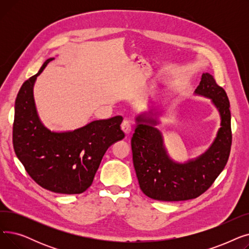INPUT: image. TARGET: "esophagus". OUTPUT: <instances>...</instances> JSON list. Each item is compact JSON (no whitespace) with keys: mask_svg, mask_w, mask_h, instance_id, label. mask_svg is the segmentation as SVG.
<instances>
[{"mask_svg":"<svg viewBox=\"0 0 249 249\" xmlns=\"http://www.w3.org/2000/svg\"><path fill=\"white\" fill-rule=\"evenodd\" d=\"M121 129H122V131L127 135V134H129L130 132H131L132 127H131V124H130L129 121L124 120L122 122V124H121Z\"/></svg>","mask_w":249,"mask_h":249,"instance_id":"obj_1","label":"esophagus"}]
</instances>
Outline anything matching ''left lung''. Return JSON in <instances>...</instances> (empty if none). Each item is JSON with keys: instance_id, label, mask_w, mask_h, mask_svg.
Masks as SVG:
<instances>
[{"instance_id": "left-lung-1", "label": "left lung", "mask_w": 249, "mask_h": 249, "mask_svg": "<svg viewBox=\"0 0 249 249\" xmlns=\"http://www.w3.org/2000/svg\"><path fill=\"white\" fill-rule=\"evenodd\" d=\"M195 95L210 99L221 119L213 143L196 159L178 162L169 156L162 133L158 129L160 112L150 109L135 118L136 128L131 139L133 164L141 191L153 200L176 202L199 197L212 186L228 161L232 133L226 91L206 72Z\"/></svg>"}]
</instances>
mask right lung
<instances>
[{
    "instance_id": "obj_1",
    "label": "right lung",
    "mask_w": 249,
    "mask_h": 249,
    "mask_svg": "<svg viewBox=\"0 0 249 249\" xmlns=\"http://www.w3.org/2000/svg\"><path fill=\"white\" fill-rule=\"evenodd\" d=\"M39 71L26 81L17 95L13 124V146L26 172L42 188L58 194H81L93 182L105 152L124 138L123 118L96 120L72 131H51L41 122L33 87Z\"/></svg>"
}]
</instances>
